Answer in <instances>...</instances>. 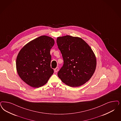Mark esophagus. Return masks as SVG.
Wrapping results in <instances>:
<instances>
[{
    "mask_svg": "<svg viewBox=\"0 0 121 121\" xmlns=\"http://www.w3.org/2000/svg\"><path fill=\"white\" fill-rule=\"evenodd\" d=\"M54 71L55 72H57L58 71V67H57L55 69H54Z\"/></svg>",
    "mask_w": 121,
    "mask_h": 121,
    "instance_id": "esophagus-1",
    "label": "esophagus"
}]
</instances>
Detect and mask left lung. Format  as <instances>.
<instances>
[{"label": "left lung", "mask_w": 121, "mask_h": 121, "mask_svg": "<svg viewBox=\"0 0 121 121\" xmlns=\"http://www.w3.org/2000/svg\"><path fill=\"white\" fill-rule=\"evenodd\" d=\"M56 42L64 61L58 73V77L70 87L83 85L96 70V60L92 49L79 37L67 35L58 37Z\"/></svg>", "instance_id": "obj_1"}]
</instances>
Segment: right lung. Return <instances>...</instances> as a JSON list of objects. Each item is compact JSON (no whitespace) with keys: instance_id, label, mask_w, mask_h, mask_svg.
<instances>
[{"instance_id":"right-lung-1","label":"right lung","mask_w":121,"mask_h":121,"mask_svg":"<svg viewBox=\"0 0 121 121\" xmlns=\"http://www.w3.org/2000/svg\"><path fill=\"white\" fill-rule=\"evenodd\" d=\"M53 38L42 36L26 44L17 56L16 67L20 78L33 88L45 85L54 73L50 67Z\"/></svg>"}]
</instances>
